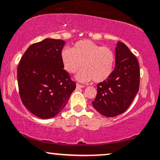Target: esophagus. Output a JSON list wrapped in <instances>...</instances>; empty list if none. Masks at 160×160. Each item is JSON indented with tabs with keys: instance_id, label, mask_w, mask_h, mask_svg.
Instances as JSON below:
<instances>
[{
	"instance_id": "1",
	"label": "esophagus",
	"mask_w": 160,
	"mask_h": 160,
	"mask_svg": "<svg viewBox=\"0 0 160 160\" xmlns=\"http://www.w3.org/2000/svg\"><path fill=\"white\" fill-rule=\"evenodd\" d=\"M76 87H77V89H81V88H83V87H84V86L80 85V84L77 83V84H76Z\"/></svg>"
}]
</instances>
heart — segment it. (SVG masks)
Listing matches in <instances>:
<instances>
[{"instance_id": "obj_1", "label": "heart", "mask_w": 160, "mask_h": 160, "mask_svg": "<svg viewBox=\"0 0 160 160\" xmlns=\"http://www.w3.org/2000/svg\"><path fill=\"white\" fill-rule=\"evenodd\" d=\"M64 68L70 74H74L84 68L77 78L80 81L92 80L104 82L111 76L114 65V54L108 47H101L89 40L76 42L72 49L65 48L61 52Z\"/></svg>"}]
</instances>
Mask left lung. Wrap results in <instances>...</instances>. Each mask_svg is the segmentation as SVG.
Returning <instances> with one entry per match:
<instances>
[{"label": "left lung", "instance_id": "left-lung-1", "mask_svg": "<svg viewBox=\"0 0 160 160\" xmlns=\"http://www.w3.org/2000/svg\"><path fill=\"white\" fill-rule=\"evenodd\" d=\"M115 68L111 76L97 85L92 106L101 114L113 117L124 113L139 89L140 68L127 46L118 42L115 48Z\"/></svg>", "mask_w": 160, "mask_h": 160}]
</instances>
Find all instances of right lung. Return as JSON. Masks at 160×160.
<instances>
[{
	"mask_svg": "<svg viewBox=\"0 0 160 160\" xmlns=\"http://www.w3.org/2000/svg\"><path fill=\"white\" fill-rule=\"evenodd\" d=\"M62 40L47 38L31 45L17 68L20 98L31 113L41 119L54 117L65 108L76 88L64 70Z\"/></svg>",
	"mask_w": 160,
	"mask_h": 160,
	"instance_id": "1",
	"label": "right lung"
}]
</instances>
